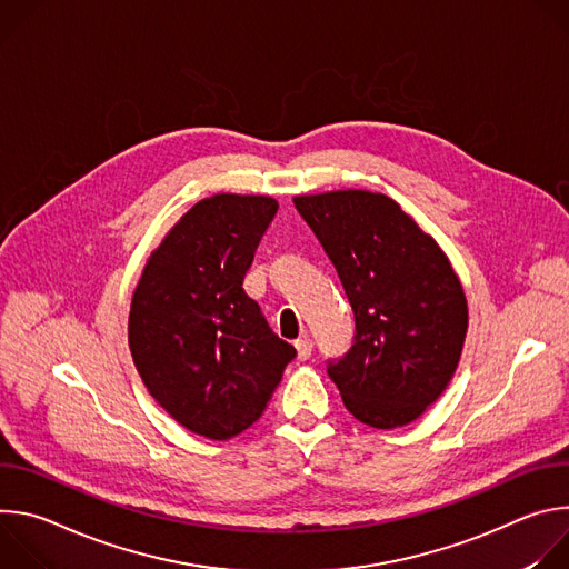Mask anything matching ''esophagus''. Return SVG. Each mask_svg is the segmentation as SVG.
<instances>
[{
    "label": "esophagus",
    "mask_w": 569,
    "mask_h": 569,
    "mask_svg": "<svg viewBox=\"0 0 569 569\" xmlns=\"http://www.w3.org/2000/svg\"><path fill=\"white\" fill-rule=\"evenodd\" d=\"M295 347H297V356H299V360H308L310 358V353H312V340L310 338H299L297 342H295Z\"/></svg>",
    "instance_id": "obj_1"
}]
</instances>
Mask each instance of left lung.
<instances>
[{
	"instance_id": "1",
	"label": "left lung",
	"mask_w": 569,
	"mask_h": 569,
	"mask_svg": "<svg viewBox=\"0 0 569 569\" xmlns=\"http://www.w3.org/2000/svg\"><path fill=\"white\" fill-rule=\"evenodd\" d=\"M295 207L353 308L351 349L327 360L347 410L380 430L419 419L448 387L468 329L446 254L382 193L299 196Z\"/></svg>"
}]
</instances>
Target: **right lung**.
Segmentation results:
<instances>
[{
	"mask_svg": "<svg viewBox=\"0 0 569 569\" xmlns=\"http://www.w3.org/2000/svg\"><path fill=\"white\" fill-rule=\"evenodd\" d=\"M277 209L268 196L200 200L152 252L132 297L128 342L143 385L207 439L259 421L297 356L242 290Z\"/></svg>",
	"mask_w": 569,
	"mask_h": 569,
	"instance_id": "right-lung-1",
	"label": "right lung"
}]
</instances>
